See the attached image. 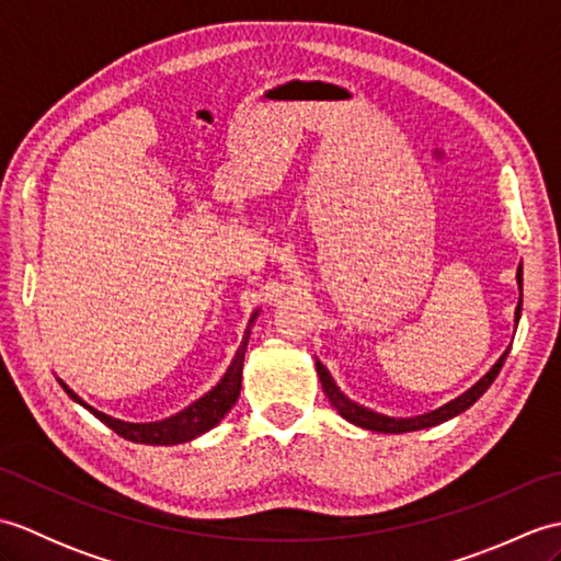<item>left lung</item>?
<instances>
[{
  "mask_svg": "<svg viewBox=\"0 0 561 561\" xmlns=\"http://www.w3.org/2000/svg\"><path fill=\"white\" fill-rule=\"evenodd\" d=\"M516 279H518L520 299H518L516 313H514V323L518 325V320H520V306H523V267H520V265H518V272H516ZM508 352H511V347H506V352H504L502 356H499L496 364H494V366L490 368V371H486L470 390H465L462 396H458L456 400L446 402L444 408L432 410V412L420 414V416H388V414H380V412L368 410V408H364V404L354 402V400H350L347 396H344V392L337 388L335 380H332L328 368H325L323 364H320L318 359H316V371H318L320 386H323L330 404L344 416V420L356 424V426H362V428H368V432H378V434H404V432H420V428H428V426H436V424H440V422H448V420H453V416H458L460 412L468 410L470 404L478 402V400L484 396V392H486V388H490V386L494 383V378L499 376V371H502V366H504V362H506Z\"/></svg>",
  "mask_w": 561,
  "mask_h": 561,
  "instance_id": "left-lung-1",
  "label": "left lung"
}]
</instances>
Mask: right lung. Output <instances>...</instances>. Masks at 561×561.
<instances>
[{"mask_svg":"<svg viewBox=\"0 0 561 561\" xmlns=\"http://www.w3.org/2000/svg\"><path fill=\"white\" fill-rule=\"evenodd\" d=\"M260 311L250 316L248 330L243 335L241 347H238L231 366L226 368L224 378L214 386L209 392H205L199 400L193 404H187L185 410H181L173 416H165L161 422H123L115 420V416L99 412L96 408H91L89 402H83L75 390H71L65 380H59V386L65 388L67 396L81 404L83 410H89L96 420H101L105 426H111L117 436H123L127 440H135V444H149V446H173V444H185V440H193L202 436L209 428L217 426L229 410L236 404L238 396H241V378H243V359H245V350H248V337H250V328H253L255 318Z\"/></svg>","mask_w":561,"mask_h":561,"instance_id":"right-lung-1","label":"right lung"}]
</instances>
